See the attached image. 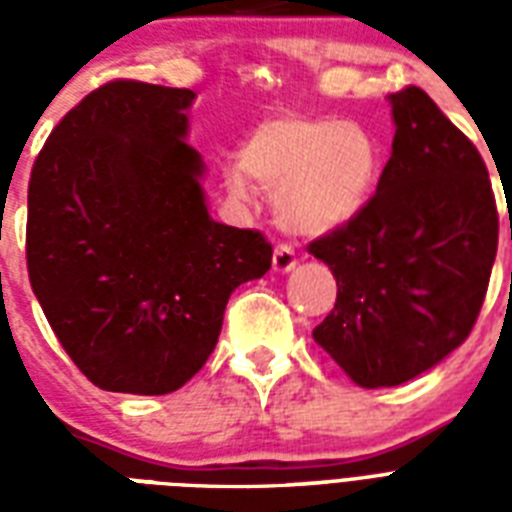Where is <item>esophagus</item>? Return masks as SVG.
<instances>
[{"mask_svg": "<svg viewBox=\"0 0 512 512\" xmlns=\"http://www.w3.org/2000/svg\"><path fill=\"white\" fill-rule=\"evenodd\" d=\"M295 265H297L295 249L287 247V244H281V247L273 249V271L289 273V271H295Z\"/></svg>", "mask_w": 512, "mask_h": 512, "instance_id": "obj_1", "label": "esophagus"}]
</instances>
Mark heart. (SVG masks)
I'll return each instance as SVG.
<instances>
[{
	"label": "heart",
	"mask_w": 512,
	"mask_h": 512,
	"mask_svg": "<svg viewBox=\"0 0 512 512\" xmlns=\"http://www.w3.org/2000/svg\"><path fill=\"white\" fill-rule=\"evenodd\" d=\"M382 148L366 124L279 114L249 132L241 162L225 170L233 204H255V180L295 236H327L356 220L380 183Z\"/></svg>",
	"instance_id": "1"
}]
</instances>
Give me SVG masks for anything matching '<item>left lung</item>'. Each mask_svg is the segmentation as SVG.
Instances as JSON below:
<instances>
[{"label": "left lung", "instance_id": "8db88e82", "mask_svg": "<svg viewBox=\"0 0 512 512\" xmlns=\"http://www.w3.org/2000/svg\"><path fill=\"white\" fill-rule=\"evenodd\" d=\"M393 151L345 228L313 241L337 279L313 340L361 388L414 380L460 348L492 276L500 217L476 146L420 90L388 95Z\"/></svg>", "mask_w": 512, "mask_h": 512}]
</instances>
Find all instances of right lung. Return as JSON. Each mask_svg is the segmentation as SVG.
I'll list each match as a JSON object with an SVG mask.
<instances>
[{
    "label": "right lung",
    "instance_id": "right-lung-1",
    "mask_svg": "<svg viewBox=\"0 0 512 512\" xmlns=\"http://www.w3.org/2000/svg\"><path fill=\"white\" fill-rule=\"evenodd\" d=\"M196 92L103 84L71 108L28 183V279L52 332L98 388L164 396L215 350L228 297L271 244L209 217L188 138Z\"/></svg>",
    "mask_w": 512,
    "mask_h": 512
}]
</instances>
